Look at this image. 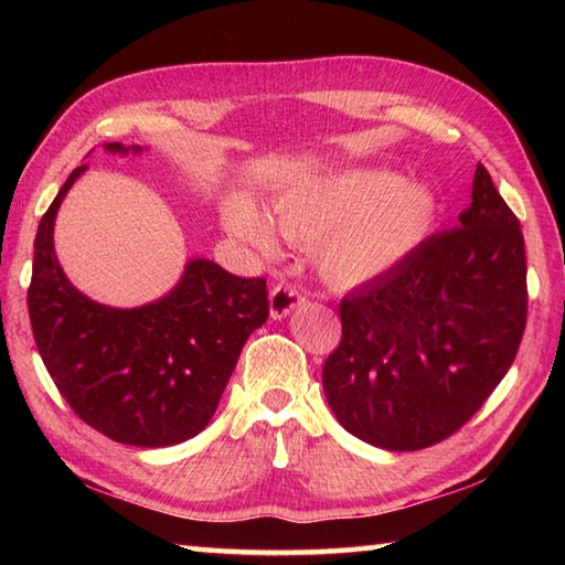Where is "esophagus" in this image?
Returning <instances> with one entry per match:
<instances>
[{
	"instance_id": "34e87169",
	"label": "esophagus",
	"mask_w": 565,
	"mask_h": 565,
	"mask_svg": "<svg viewBox=\"0 0 565 565\" xmlns=\"http://www.w3.org/2000/svg\"><path fill=\"white\" fill-rule=\"evenodd\" d=\"M306 303V296L296 289V286L289 284H276L271 294H269V316L271 320H281L286 316H291L296 308H301Z\"/></svg>"
}]
</instances>
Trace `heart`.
I'll list each match as a JSON object with an SVG mask.
<instances>
[{
  "label": "heart",
  "mask_w": 565,
  "mask_h": 565,
  "mask_svg": "<svg viewBox=\"0 0 565 565\" xmlns=\"http://www.w3.org/2000/svg\"><path fill=\"white\" fill-rule=\"evenodd\" d=\"M437 218V196L401 172L354 167L294 184L274 201V223L294 245H318V271L338 289L381 279L425 243ZM225 225L262 255L274 231L247 201L225 209Z\"/></svg>",
  "instance_id": "obj_1"
}]
</instances>
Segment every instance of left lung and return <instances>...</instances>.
<instances>
[{
	"label": "left lung",
	"mask_w": 565,
	"mask_h": 565,
	"mask_svg": "<svg viewBox=\"0 0 565 565\" xmlns=\"http://www.w3.org/2000/svg\"><path fill=\"white\" fill-rule=\"evenodd\" d=\"M340 318L322 388L350 435L417 451L473 417L512 366L526 322L520 221L483 164L459 223L342 298Z\"/></svg>",
	"instance_id": "left-lung-1"
}]
</instances>
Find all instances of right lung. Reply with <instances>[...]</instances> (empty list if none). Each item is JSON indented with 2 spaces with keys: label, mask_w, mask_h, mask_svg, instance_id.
<instances>
[{
  "label": "right lung",
  "mask_w": 565,
  "mask_h": 565,
  "mask_svg": "<svg viewBox=\"0 0 565 565\" xmlns=\"http://www.w3.org/2000/svg\"><path fill=\"white\" fill-rule=\"evenodd\" d=\"M111 154L140 146L104 142ZM87 172L77 167L39 223L29 316L57 391L84 423L130 447H172L211 423L247 338L267 322V281L243 279L206 257L158 301L114 308L92 301L60 267V203Z\"/></svg>",
  "instance_id": "1"
}]
</instances>
